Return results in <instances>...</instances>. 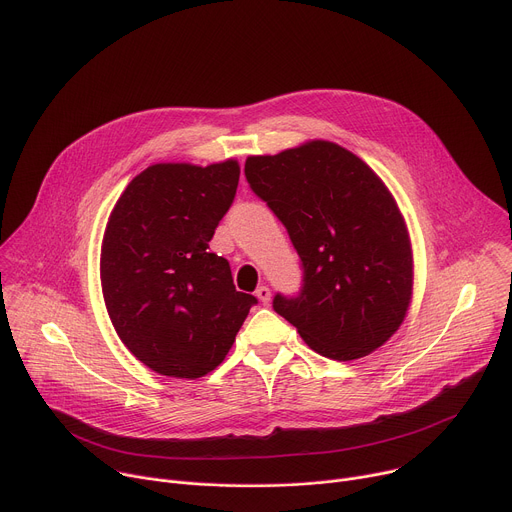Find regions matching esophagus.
I'll list each match as a JSON object with an SVG mask.
<instances>
[{"instance_id": "34e87169", "label": "esophagus", "mask_w": 512, "mask_h": 512, "mask_svg": "<svg viewBox=\"0 0 512 512\" xmlns=\"http://www.w3.org/2000/svg\"><path fill=\"white\" fill-rule=\"evenodd\" d=\"M255 296L259 298V302H263V304H267L269 300H271V289L267 287V285H259L257 289H255Z\"/></svg>"}]
</instances>
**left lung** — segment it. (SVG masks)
<instances>
[{"mask_svg":"<svg viewBox=\"0 0 512 512\" xmlns=\"http://www.w3.org/2000/svg\"><path fill=\"white\" fill-rule=\"evenodd\" d=\"M245 176L285 225L304 265L300 298L275 296L273 310L332 360H356L383 346L413 298L411 237L385 182L326 139L249 156Z\"/></svg>","mask_w":512,"mask_h":512,"instance_id":"obj_1","label":"left lung"}]
</instances>
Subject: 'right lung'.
Listing matches in <instances>:
<instances>
[{"mask_svg":"<svg viewBox=\"0 0 512 512\" xmlns=\"http://www.w3.org/2000/svg\"><path fill=\"white\" fill-rule=\"evenodd\" d=\"M239 162H162L139 172L115 202L101 243L111 324L145 367L198 379L229 354L251 306L229 261L208 251L229 210Z\"/></svg>","mask_w":512,"mask_h":512,"instance_id":"right-lung-1","label":"right lung"}]
</instances>
